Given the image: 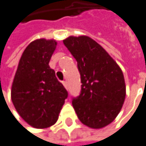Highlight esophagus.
I'll use <instances>...</instances> for the list:
<instances>
[{"label": "esophagus", "mask_w": 146, "mask_h": 146, "mask_svg": "<svg viewBox=\"0 0 146 146\" xmlns=\"http://www.w3.org/2000/svg\"><path fill=\"white\" fill-rule=\"evenodd\" d=\"M62 84H63V85H64V87H65L66 89H68V83H67V81H63Z\"/></svg>", "instance_id": "esophagus-1"}]
</instances>
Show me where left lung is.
<instances>
[{"instance_id": "obj_1", "label": "left lung", "mask_w": 146, "mask_h": 146, "mask_svg": "<svg viewBox=\"0 0 146 146\" xmlns=\"http://www.w3.org/2000/svg\"><path fill=\"white\" fill-rule=\"evenodd\" d=\"M77 62L81 92L72 100L82 123L101 129L115 119L126 96L124 76L119 65L100 44L87 36L63 40Z\"/></svg>"}]
</instances>
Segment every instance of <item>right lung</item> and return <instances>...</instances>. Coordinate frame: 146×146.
I'll return each mask as SVG.
<instances>
[{"mask_svg":"<svg viewBox=\"0 0 146 146\" xmlns=\"http://www.w3.org/2000/svg\"><path fill=\"white\" fill-rule=\"evenodd\" d=\"M57 42L39 38L23 53L11 87L13 105L27 123L45 129L54 125L68 97V92L49 67Z\"/></svg>","mask_w":146,"mask_h":146,"instance_id":"add662e5","label":"right lung"}]
</instances>
